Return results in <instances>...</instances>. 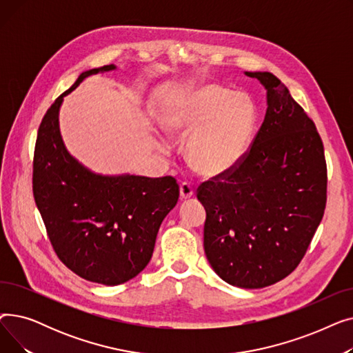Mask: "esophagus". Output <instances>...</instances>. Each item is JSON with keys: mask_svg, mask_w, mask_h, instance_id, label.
I'll return each instance as SVG.
<instances>
[{"mask_svg": "<svg viewBox=\"0 0 353 353\" xmlns=\"http://www.w3.org/2000/svg\"><path fill=\"white\" fill-rule=\"evenodd\" d=\"M194 194V189L190 183L184 181L180 184V197L181 200H186V199H190L192 196Z\"/></svg>", "mask_w": 353, "mask_h": 353, "instance_id": "34e87169", "label": "esophagus"}]
</instances>
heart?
<instances>
[{
    "instance_id": "1",
    "label": "heart",
    "mask_w": 353,
    "mask_h": 353,
    "mask_svg": "<svg viewBox=\"0 0 353 353\" xmlns=\"http://www.w3.org/2000/svg\"><path fill=\"white\" fill-rule=\"evenodd\" d=\"M165 134L188 137L186 159L199 174L217 177L240 165L253 144L257 110L250 97L205 84L180 94L160 117Z\"/></svg>"
}]
</instances>
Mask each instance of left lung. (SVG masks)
Masks as SVG:
<instances>
[{"mask_svg":"<svg viewBox=\"0 0 353 353\" xmlns=\"http://www.w3.org/2000/svg\"><path fill=\"white\" fill-rule=\"evenodd\" d=\"M266 90V114L234 170L200 184L205 253L225 282L261 289L303 259L326 206V161L316 125L269 71H245ZM221 179H219L218 177Z\"/></svg>","mask_w":353,"mask_h":353,"instance_id":"left-lung-1","label":"left lung"}]
</instances>
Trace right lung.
<instances>
[{
  "instance_id": "right-lung-1",
  "label": "right lung",
  "mask_w": 353,
  "mask_h": 353,
  "mask_svg": "<svg viewBox=\"0 0 353 353\" xmlns=\"http://www.w3.org/2000/svg\"><path fill=\"white\" fill-rule=\"evenodd\" d=\"M114 64L87 70L52 103L37 134L32 193L60 261L76 274L105 286L136 277L150 262L161 221L179 200L174 177L104 176L65 148L59 114L79 84Z\"/></svg>"
}]
</instances>
